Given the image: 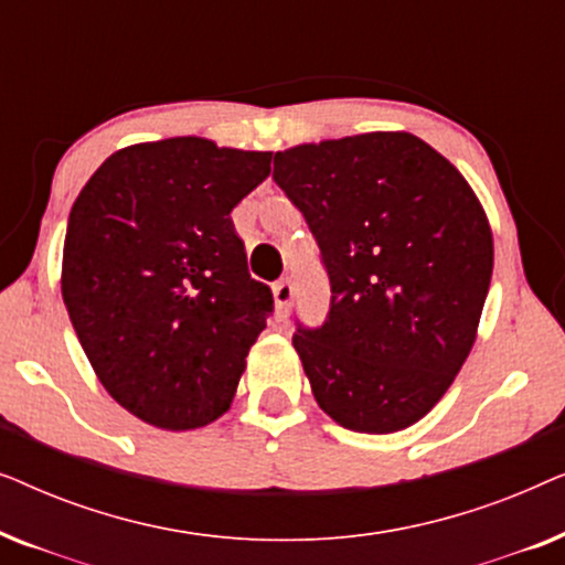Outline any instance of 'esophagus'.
Segmentation results:
<instances>
[{"label": "esophagus", "instance_id": "esophagus-1", "mask_svg": "<svg viewBox=\"0 0 565 565\" xmlns=\"http://www.w3.org/2000/svg\"><path fill=\"white\" fill-rule=\"evenodd\" d=\"M273 296H275L277 311L288 313L292 298H296V285H292L290 280H277V282L273 285Z\"/></svg>", "mask_w": 565, "mask_h": 565}]
</instances>
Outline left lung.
<instances>
[{
    "instance_id": "obj_1",
    "label": "left lung",
    "mask_w": 565,
    "mask_h": 565,
    "mask_svg": "<svg viewBox=\"0 0 565 565\" xmlns=\"http://www.w3.org/2000/svg\"><path fill=\"white\" fill-rule=\"evenodd\" d=\"M331 285L319 329L292 334L319 406L367 435L412 427L445 396L476 342L493 238L458 169L404 130L275 153Z\"/></svg>"
}]
</instances>
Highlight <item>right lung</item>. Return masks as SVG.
Listing matches in <instances>:
<instances>
[{"instance_id":"right-lung-1","label":"right lung","mask_w":565,"mask_h":565,"mask_svg":"<svg viewBox=\"0 0 565 565\" xmlns=\"http://www.w3.org/2000/svg\"><path fill=\"white\" fill-rule=\"evenodd\" d=\"M269 151L180 136L115 151L68 213L61 296L99 383L159 429L228 412L273 290L246 269L231 211Z\"/></svg>"}]
</instances>
